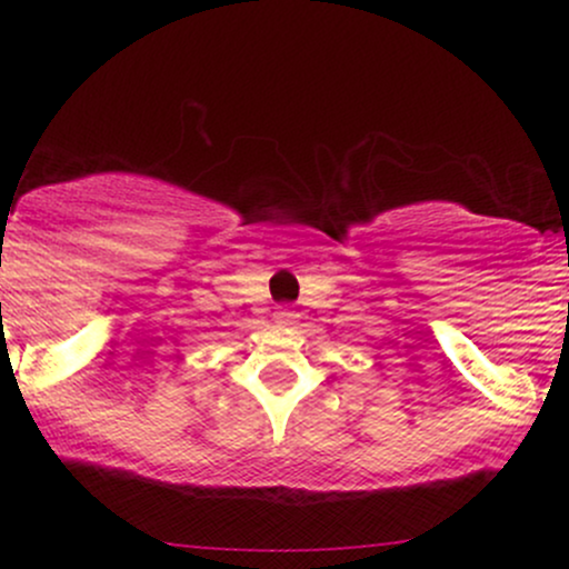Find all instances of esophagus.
I'll list each match as a JSON object with an SVG mask.
<instances>
[{
    "label": "esophagus",
    "mask_w": 569,
    "mask_h": 569,
    "mask_svg": "<svg viewBox=\"0 0 569 569\" xmlns=\"http://www.w3.org/2000/svg\"><path fill=\"white\" fill-rule=\"evenodd\" d=\"M276 321H278L280 326H293V323L299 321V316H297V310H291V307H280L278 316H276Z\"/></svg>",
    "instance_id": "34e87169"
}]
</instances>
